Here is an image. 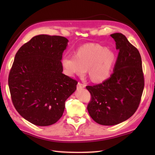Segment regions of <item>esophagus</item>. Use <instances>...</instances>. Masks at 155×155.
I'll use <instances>...</instances> for the list:
<instances>
[{
	"label": "esophagus",
	"mask_w": 155,
	"mask_h": 155,
	"mask_svg": "<svg viewBox=\"0 0 155 155\" xmlns=\"http://www.w3.org/2000/svg\"><path fill=\"white\" fill-rule=\"evenodd\" d=\"M85 87V85L83 83H81L80 82H78L77 84V88L78 89H81V88H84Z\"/></svg>",
	"instance_id": "obj_1"
}]
</instances>
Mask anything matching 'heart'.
I'll list each match as a JSON object with an SVG mask.
<instances>
[{
	"mask_svg": "<svg viewBox=\"0 0 155 155\" xmlns=\"http://www.w3.org/2000/svg\"><path fill=\"white\" fill-rule=\"evenodd\" d=\"M114 61V53L106 47L97 44H88L78 48L75 55H65L62 65L68 76L83 75L87 69L91 81L102 82L109 78Z\"/></svg>",
	"mask_w": 155,
	"mask_h": 155,
	"instance_id": "1",
	"label": "heart"
}]
</instances>
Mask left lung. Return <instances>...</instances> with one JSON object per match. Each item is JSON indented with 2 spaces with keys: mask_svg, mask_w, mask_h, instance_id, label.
Instances as JSON below:
<instances>
[{
  "mask_svg": "<svg viewBox=\"0 0 155 155\" xmlns=\"http://www.w3.org/2000/svg\"><path fill=\"white\" fill-rule=\"evenodd\" d=\"M111 36L119 51L114 72L102 83L86 86L91 96L87 107L89 114L96 122L105 126L120 124L132 116L144 87L140 52L123 34Z\"/></svg>",
  "mask_w": 155,
  "mask_h": 155,
  "instance_id": "obj_1",
  "label": "left lung"
}]
</instances>
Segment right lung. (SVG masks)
<instances>
[{"label": "right lung", "mask_w": 155, "mask_h": 155, "mask_svg": "<svg viewBox=\"0 0 155 155\" xmlns=\"http://www.w3.org/2000/svg\"><path fill=\"white\" fill-rule=\"evenodd\" d=\"M68 42L62 36L39 35L15 54L8 78L12 101L21 116L33 124L56 123L77 89L78 81L62 73Z\"/></svg>", "instance_id": "obj_1"}]
</instances>
